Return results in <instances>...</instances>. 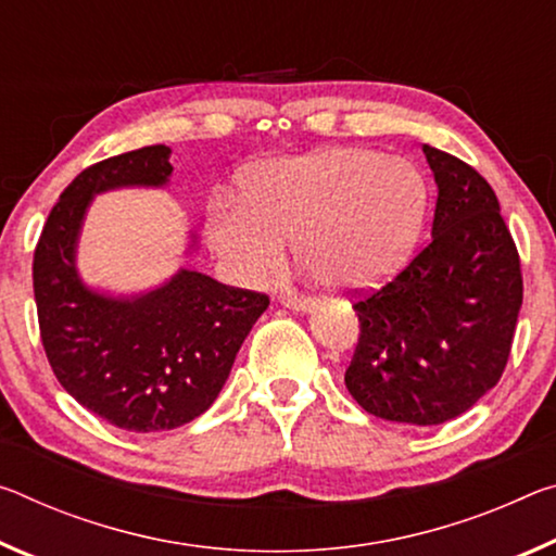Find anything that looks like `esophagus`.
<instances>
[{
  "label": "esophagus",
  "mask_w": 556,
  "mask_h": 556,
  "mask_svg": "<svg viewBox=\"0 0 556 556\" xmlns=\"http://www.w3.org/2000/svg\"><path fill=\"white\" fill-rule=\"evenodd\" d=\"M281 304H285L287 309H294V312H312L314 309V299H309V296L281 294Z\"/></svg>",
  "instance_id": "esophagus-1"
}]
</instances>
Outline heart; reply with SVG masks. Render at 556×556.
<instances>
[{"mask_svg": "<svg viewBox=\"0 0 556 556\" xmlns=\"http://www.w3.org/2000/svg\"><path fill=\"white\" fill-rule=\"evenodd\" d=\"M426 215L428 182L410 161L331 148L247 173L240 205H213L207 240L242 277L277 267L281 242H292L321 285L354 292L408 262Z\"/></svg>", "mask_w": 556, "mask_h": 556, "instance_id": "b5f03b06", "label": "heart"}]
</instances>
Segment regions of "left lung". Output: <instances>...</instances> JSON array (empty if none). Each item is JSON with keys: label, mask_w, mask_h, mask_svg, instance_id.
<instances>
[{"label": "left lung", "mask_w": 556, "mask_h": 556, "mask_svg": "<svg viewBox=\"0 0 556 556\" xmlns=\"http://www.w3.org/2000/svg\"><path fill=\"white\" fill-rule=\"evenodd\" d=\"M438 182L433 237L391 281L356 289L349 393L376 418L438 426L495 389L522 306L517 244L490 182L422 146Z\"/></svg>", "instance_id": "left-lung-1"}]
</instances>
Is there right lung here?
Here are the masks:
<instances>
[{
    "label": "right lung",
    "instance_id": "right-lung-1",
    "mask_svg": "<svg viewBox=\"0 0 556 556\" xmlns=\"http://www.w3.org/2000/svg\"><path fill=\"white\" fill-rule=\"evenodd\" d=\"M170 148L146 146L78 173L34 250V299L51 371L74 399L130 433L173 430L205 413L269 296L182 269L136 299L86 289L74 250L96 192L165 185Z\"/></svg>",
    "mask_w": 556,
    "mask_h": 556
}]
</instances>
